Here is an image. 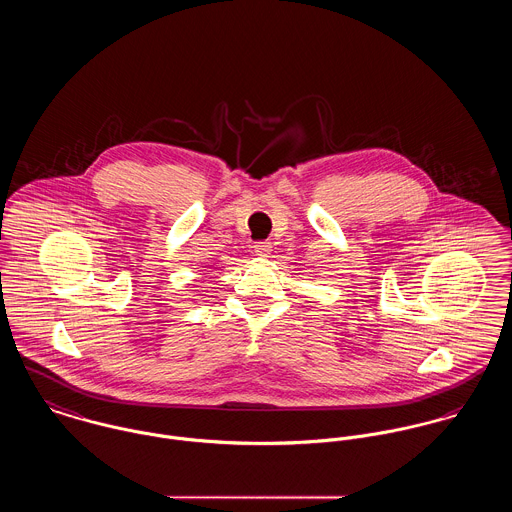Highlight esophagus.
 <instances>
[{
  "label": "esophagus",
  "mask_w": 512,
  "mask_h": 512,
  "mask_svg": "<svg viewBox=\"0 0 512 512\" xmlns=\"http://www.w3.org/2000/svg\"><path fill=\"white\" fill-rule=\"evenodd\" d=\"M254 252H256V256L268 258L272 254V244L270 242H256L254 244Z\"/></svg>",
  "instance_id": "obj_1"
}]
</instances>
